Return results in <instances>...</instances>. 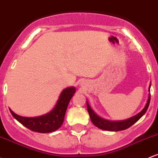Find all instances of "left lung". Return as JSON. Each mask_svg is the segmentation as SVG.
Instances as JSON below:
<instances>
[{
    "mask_svg": "<svg viewBox=\"0 0 158 158\" xmlns=\"http://www.w3.org/2000/svg\"><path fill=\"white\" fill-rule=\"evenodd\" d=\"M150 87L151 84L149 86V91H150ZM150 99H151V95L149 94L148 96V101H147L146 105H145V108L143 109L139 113L137 114L136 115L133 116V117L131 118L127 119L125 121H110L105 120V119L101 118H100L98 115L95 114V112L91 110V108L90 107L89 104L88 103V102H86V104H87V108L88 113H89L90 118H91V121L94 124L96 127L102 130H105V131H123V130H126L127 128L133 125V124L137 121L140 118L143 116L144 114L146 112L148 108V106L150 103Z\"/></svg>",
    "mask_w": 158,
    "mask_h": 158,
    "instance_id": "1",
    "label": "left lung"
}]
</instances>
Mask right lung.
<instances>
[{"label":"right lung","mask_w":158,"mask_h":158,"mask_svg":"<svg viewBox=\"0 0 158 158\" xmlns=\"http://www.w3.org/2000/svg\"><path fill=\"white\" fill-rule=\"evenodd\" d=\"M76 92L75 88H67L62 91L57 104L49 113L35 118L22 117L10 112L17 121L31 131L37 133H50L58 130L63 124L67 106Z\"/></svg>","instance_id":"add662e5"}]
</instances>
